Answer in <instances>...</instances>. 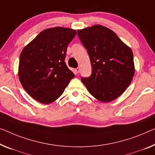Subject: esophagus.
Instances as JSON below:
<instances>
[{
    "mask_svg": "<svg viewBox=\"0 0 155 155\" xmlns=\"http://www.w3.org/2000/svg\"><path fill=\"white\" fill-rule=\"evenodd\" d=\"M75 71H76V73H79V71H80V68H77V69H76L75 70Z\"/></svg>",
    "mask_w": 155,
    "mask_h": 155,
    "instance_id": "1",
    "label": "esophagus"
}]
</instances>
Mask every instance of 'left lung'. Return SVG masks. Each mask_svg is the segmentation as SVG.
Here are the masks:
<instances>
[{"mask_svg":"<svg viewBox=\"0 0 155 155\" xmlns=\"http://www.w3.org/2000/svg\"><path fill=\"white\" fill-rule=\"evenodd\" d=\"M77 33L92 68L91 77L81 78V81L97 100H115L126 91L134 75L132 51L114 31L101 25L78 30Z\"/></svg>","mask_w":155,"mask_h":155,"instance_id":"8db88e82","label":"left lung"}]
</instances>
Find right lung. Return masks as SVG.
<instances>
[{
    "label": "right lung",
    "mask_w": 155,
    "mask_h": 155,
    "mask_svg": "<svg viewBox=\"0 0 155 155\" xmlns=\"http://www.w3.org/2000/svg\"><path fill=\"white\" fill-rule=\"evenodd\" d=\"M77 35L74 29L54 27L40 32L23 48L18 78L34 100L44 104L58 99L75 77L66 65L68 46Z\"/></svg>",
    "instance_id": "add662e5"
}]
</instances>
